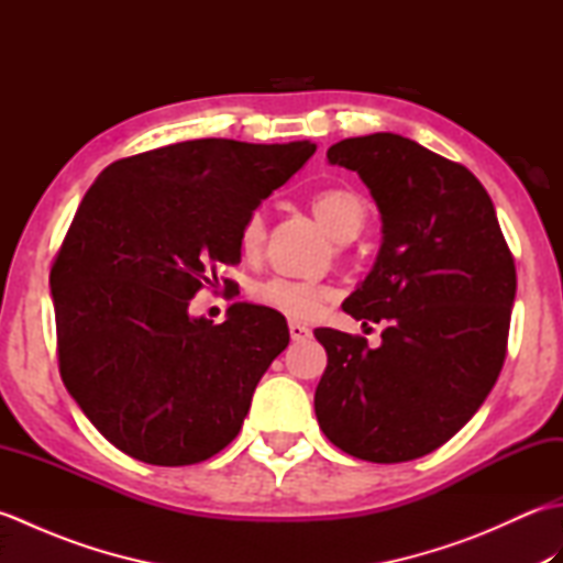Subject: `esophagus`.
I'll list each match as a JSON object with an SVG mask.
<instances>
[{"mask_svg":"<svg viewBox=\"0 0 563 563\" xmlns=\"http://www.w3.org/2000/svg\"><path fill=\"white\" fill-rule=\"evenodd\" d=\"M290 336H292V341H305L312 336V331L302 324H297V321H290Z\"/></svg>","mask_w":563,"mask_h":563,"instance_id":"1","label":"esophagus"}]
</instances>
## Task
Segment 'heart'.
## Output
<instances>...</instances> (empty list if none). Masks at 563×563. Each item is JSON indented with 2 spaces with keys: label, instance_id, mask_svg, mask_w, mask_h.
I'll use <instances>...</instances> for the list:
<instances>
[{
  "label": "heart",
  "instance_id": "obj_1",
  "mask_svg": "<svg viewBox=\"0 0 563 563\" xmlns=\"http://www.w3.org/2000/svg\"><path fill=\"white\" fill-rule=\"evenodd\" d=\"M314 218L324 224V230L336 239V242H351L361 234L367 208L365 200L345 188H324L309 200ZM263 244H266V220L256 210L244 220L239 230V249L246 258H258ZM251 297L261 307H268L273 312L288 317L292 321L314 319L324 305L333 297V288L327 283H309L292 278H275L261 280L251 288Z\"/></svg>",
  "mask_w": 563,
  "mask_h": 563
}]
</instances>
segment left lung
Listing matches in <instances>:
<instances>
[{"instance_id": "8db88e82", "label": "left lung", "mask_w": 563, "mask_h": 563, "mask_svg": "<svg viewBox=\"0 0 563 563\" xmlns=\"http://www.w3.org/2000/svg\"><path fill=\"white\" fill-rule=\"evenodd\" d=\"M327 159L361 176L377 202L379 254L343 309L385 329L377 349L314 331L329 357L317 421L357 460L409 462L445 445L494 389L516 263L492 198L466 166L394 133L341 140Z\"/></svg>"}]
</instances>
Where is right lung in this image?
I'll list each match as a JSON object with an SVG mask.
<instances>
[{
    "mask_svg": "<svg viewBox=\"0 0 563 563\" xmlns=\"http://www.w3.org/2000/svg\"><path fill=\"white\" fill-rule=\"evenodd\" d=\"M314 150L188 140L118 159L87 190L51 271L59 375L130 457L196 464L236 438L288 324L246 302L222 324L188 307L220 263H239L244 220Z\"/></svg>",
    "mask_w": 563,
    "mask_h": 563,
    "instance_id": "add662e5",
    "label": "right lung"
}]
</instances>
